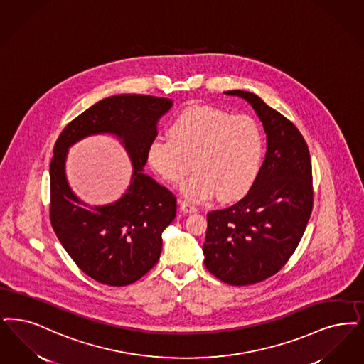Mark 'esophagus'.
<instances>
[{"instance_id": "obj_1", "label": "esophagus", "mask_w": 364, "mask_h": 364, "mask_svg": "<svg viewBox=\"0 0 364 364\" xmlns=\"http://www.w3.org/2000/svg\"><path fill=\"white\" fill-rule=\"evenodd\" d=\"M180 208L183 213H187V214H192V213H198V208L195 205L186 202V200H181L180 202Z\"/></svg>"}]
</instances>
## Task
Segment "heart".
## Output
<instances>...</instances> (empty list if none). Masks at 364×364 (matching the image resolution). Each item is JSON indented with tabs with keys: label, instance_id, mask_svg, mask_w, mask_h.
I'll return each mask as SVG.
<instances>
[{
	"label": "heart",
	"instance_id": "obj_1",
	"mask_svg": "<svg viewBox=\"0 0 364 364\" xmlns=\"http://www.w3.org/2000/svg\"><path fill=\"white\" fill-rule=\"evenodd\" d=\"M171 138H156L147 149L150 166L168 183H183L191 202L202 203L218 195L220 202L242 198L256 181L262 156L260 124L249 115H233L211 105H192L176 117Z\"/></svg>",
	"mask_w": 364,
	"mask_h": 364
}]
</instances>
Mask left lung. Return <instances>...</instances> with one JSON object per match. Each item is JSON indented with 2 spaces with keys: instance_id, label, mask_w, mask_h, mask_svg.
<instances>
[{
  "instance_id": "left-lung-1",
  "label": "left lung",
  "mask_w": 364,
  "mask_h": 364,
  "mask_svg": "<svg viewBox=\"0 0 364 364\" xmlns=\"http://www.w3.org/2000/svg\"><path fill=\"white\" fill-rule=\"evenodd\" d=\"M267 134V153L256 181L237 203L207 214L204 265L232 286L275 275L298 247L313 210L311 162L305 138L287 117L247 90Z\"/></svg>"
}]
</instances>
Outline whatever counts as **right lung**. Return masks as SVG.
Instances as JSON below:
<instances>
[{"mask_svg":"<svg viewBox=\"0 0 364 364\" xmlns=\"http://www.w3.org/2000/svg\"><path fill=\"white\" fill-rule=\"evenodd\" d=\"M172 104L171 99L147 95L102 99L72 120L54 146L50 164L53 229L78 268L102 284H131L160 259L161 234L175 219L176 196L142 171L147 149L157 136V123ZM95 133L117 134L134 169L120 200L90 208L68 187L64 164L68 147Z\"/></svg>","mask_w":364,"mask_h":364,"instance_id":"1","label":"right lung"}]
</instances>
